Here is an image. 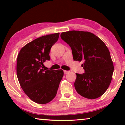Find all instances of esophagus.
<instances>
[{"label": "esophagus", "mask_w": 125, "mask_h": 125, "mask_svg": "<svg viewBox=\"0 0 125 125\" xmlns=\"http://www.w3.org/2000/svg\"><path fill=\"white\" fill-rule=\"evenodd\" d=\"M64 74H68V73H69V71H64Z\"/></svg>", "instance_id": "1"}]
</instances>
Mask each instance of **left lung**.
Listing matches in <instances>:
<instances>
[{"mask_svg": "<svg viewBox=\"0 0 125 125\" xmlns=\"http://www.w3.org/2000/svg\"><path fill=\"white\" fill-rule=\"evenodd\" d=\"M61 38L71 48L74 60L84 61L85 73H76L74 87L85 98L101 96L110 84L114 71L108 48L97 36L89 32L70 31L62 32Z\"/></svg>", "mask_w": 125, "mask_h": 125, "instance_id": "obj_1", "label": "left lung"}]
</instances>
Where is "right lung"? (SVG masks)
I'll list each match as a JSON object with an SVG mask.
<instances>
[{"instance_id":"obj_1","label":"right lung","mask_w":125,"mask_h":125,"mask_svg":"<svg viewBox=\"0 0 125 125\" xmlns=\"http://www.w3.org/2000/svg\"><path fill=\"white\" fill-rule=\"evenodd\" d=\"M59 33L36 39L22 48L17 58L16 72L20 86L27 96L39 104L51 101L56 97L64 76L62 69L45 71L43 63L50 60L49 52Z\"/></svg>"}]
</instances>
